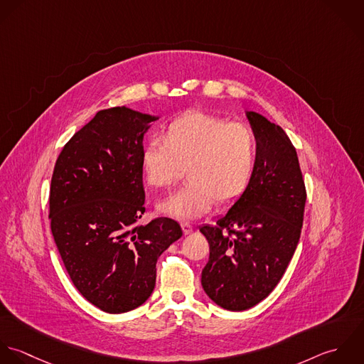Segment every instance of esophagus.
<instances>
[{
  "mask_svg": "<svg viewBox=\"0 0 364 364\" xmlns=\"http://www.w3.org/2000/svg\"><path fill=\"white\" fill-rule=\"evenodd\" d=\"M181 229L184 232V235H190L194 230V228H193V225L190 222H181Z\"/></svg>",
  "mask_w": 364,
  "mask_h": 364,
  "instance_id": "34e87169",
  "label": "esophagus"
}]
</instances>
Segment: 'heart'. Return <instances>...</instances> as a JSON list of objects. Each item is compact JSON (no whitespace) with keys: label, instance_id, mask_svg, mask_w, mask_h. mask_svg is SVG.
<instances>
[{"label":"heart","instance_id":"obj_1","mask_svg":"<svg viewBox=\"0 0 364 364\" xmlns=\"http://www.w3.org/2000/svg\"><path fill=\"white\" fill-rule=\"evenodd\" d=\"M257 156V139L250 127L204 112H188L174 119L164 141L146 144L141 166L146 183L166 190L187 168L183 190L159 204L170 217L194 219L225 205L247 187Z\"/></svg>","mask_w":364,"mask_h":364}]
</instances>
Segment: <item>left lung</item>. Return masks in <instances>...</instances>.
Instances as JSON below:
<instances>
[{
  "mask_svg": "<svg viewBox=\"0 0 364 364\" xmlns=\"http://www.w3.org/2000/svg\"><path fill=\"white\" fill-rule=\"evenodd\" d=\"M246 117L257 139L249 184L215 225L200 228L210 243L203 289L229 311L255 306L279 284L299 240L306 200L287 134L257 112Z\"/></svg>",
  "mask_w": 364,
  "mask_h": 364,
  "instance_id": "1",
  "label": "left lung"
}]
</instances>
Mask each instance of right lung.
I'll return each instance as SVG.
<instances>
[{"label": "right lung", "instance_id": "obj_1", "mask_svg": "<svg viewBox=\"0 0 364 364\" xmlns=\"http://www.w3.org/2000/svg\"><path fill=\"white\" fill-rule=\"evenodd\" d=\"M159 117L127 107L98 111L60 151L50 184L52 235L74 287L108 314L142 305L156 262L183 232L170 218L146 225L141 156Z\"/></svg>", "mask_w": 364, "mask_h": 364}]
</instances>
